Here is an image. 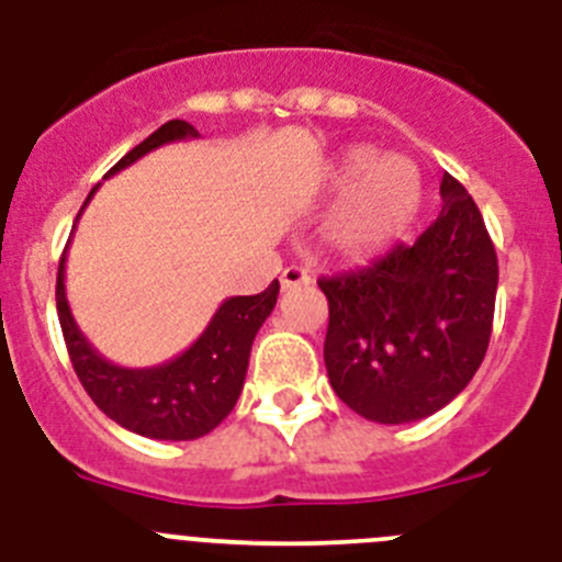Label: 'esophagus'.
Wrapping results in <instances>:
<instances>
[{
	"instance_id": "1",
	"label": "esophagus",
	"mask_w": 562,
	"mask_h": 562,
	"mask_svg": "<svg viewBox=\"0 0 562 562\" xmlns=\"http://www.w3.org/2000/svg\"><path fill=\"white\" fill-rule=\"evenodd\" d=\"M312 281L310 270H304V267H286L284 272H281V290H295V286H306Z\"/></svg>"
}]
</instances>
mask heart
Masks as SVG:
<instances>
[{
    "mask_svg": "<svg viewBox=\"0 0 562 562\" xmlns=\"http://www.w3.org/2000/svg\"><path fill=\"white\" fill-rule=\"evenodd\" d=\"M324 193L340 202L324 227L326 245L337 256L362 261L411 225L422 202V177L408 157L351 148L329 168Z\"/></svg>",
    "mask_w": 562,
    "mask_h": 562,
    "instance_id": "obj_1",
    "label": "heart"
}]
</instances>
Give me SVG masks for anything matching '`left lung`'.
Instances as JSON below:
<instances>
[{
    "label": "left lung",
    "instance_id": "1",
    "mask_svg": "<svg viewBox=\"0 0 562 562\" xmlns=\"http://www.w3.org/2000/svg\"><path fill=\"white\" fill-rule=\"evenodd\" d=\"M439 193V216L414 245L317 281L329 301L324 362L331 389L380 425L425 419L453 402L493 335V238L459 180L445 173Z\"/></svg>",
    "mask_w": 562,
    "mask_h": 562
}]
</instances>
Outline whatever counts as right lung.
<instances>
[{
  "label": "right lung",
  "instance_id": "obj_1",
  "mask_svg": "<svg viewBox=\"0 0 562 562\" xmlns=\"http://www.w3.org/2000/svg\"><path fill=\"white\" fill-rule=\"evenodd\" d=\"M193 137H200V132L191 123H162L140 146H134L123 160L114 162L106 177L128 168L154 148L177 140H193ZM95 191L98 188H92L89 196ZM64 261H67V252L58 265V321H61L72 369L98 408L121 428L146 436V439L188 441L211 434L231 414L238 394L245 389L252 340L270 317L278 290H281L278 278L258 295L227 297L211 317L205 331L180 357L162 366H151V369H123L98 355L95 346L78 329L67 304V290H64Z\"/></svg>",
  "mask_w": 562,
  "mask_h": 562
}]
</instances>
